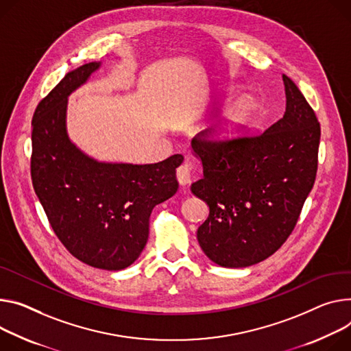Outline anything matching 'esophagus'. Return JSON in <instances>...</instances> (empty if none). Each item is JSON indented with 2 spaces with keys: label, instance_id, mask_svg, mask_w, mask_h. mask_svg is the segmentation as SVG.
I'll return each instance as SVG.
<instances>
[{
  "label": "esophagus",
  "instance_id": "34e87169",
  "mask_svg": "<svg viewBox=\"0 0 351 351\" xmlns=\"http://www.w3.org/2000/svg\"><path fill=\"white\" fill-rule=\"evenodd\" d=\"M176 178L179 180L180 184H187L192 182V168H190V165L187 162L182 164L178 169H176Z\"/></svg>",
  "mask_w": 351,
  "mask_h": 351
}]
</instances>
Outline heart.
I'll return each instance as SVG.
<instances>
[{
  "mask_svg": "<svg viewBox=\"0 0 351 351\" xmlns=\"http://www.w3.org/2000/svg\"><path fill=\"white\" fill-rule=\"evenodd\" d=\"M247 112H249V99L247 98L241 97L237 101H234L226 112V119H224V123H222V125H221V132L222 133L232 132L235 127H238L246 119Z\"/></svg>",
  "mask_w": 351,
  "mask_h": 351,
  "instance_id": "1",
  "label": "heart"
}]
</instances>
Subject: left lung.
Returning <instances> with one entry per match:
<instances>
[{
    "mask_svg": "<svg viewBox=\"0 0 351 351\" xmlns=\"http://www.w3.org/2000/svg\"><path fill=\"white\" fill-rule=\"evenodd\" d=\"M285 113L253 136L214 140L199 133L192 147L203 162L195 196L210 207L197 239L214 263L256 265L294 231L317 171L321 124L298 86L282 75Z\"/></svg>",
    "mask_w": 351,
    "mask_h": 351,
    "instance_id": "left-lung-1",
    "label": "left lung"
}]
</instances>
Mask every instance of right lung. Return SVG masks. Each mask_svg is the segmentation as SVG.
Here are the masks:
<instances>
[{
	"label": "right lung",
	"mask_w": 351,
	"mask_h": 351,
	"mask_svg": "<svg viewBox=\"0 0 351 351\" xmlns=\"http://www.w3.org/2000/svg\"><path fill=\"white\" fill-rule=\"evenodd\" d=\"M99 66L88 62L69 73L39 102L32 119L30 176L54 234L73 256L121 270L143 252L152 208L176 193L183 156L148 165L106 164L70 141L67 98Z\"/></svg>",
	"instance_id": "1"
}]
</instances>
